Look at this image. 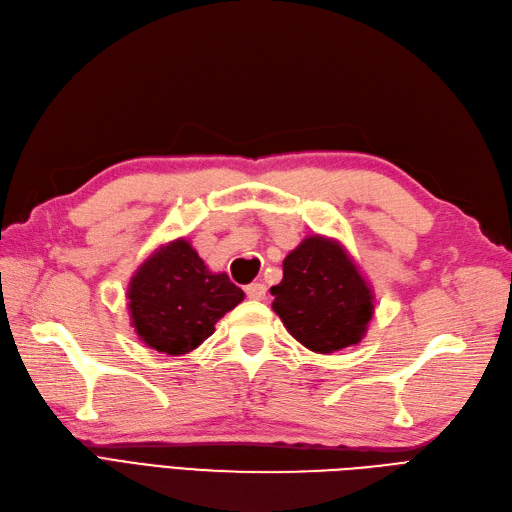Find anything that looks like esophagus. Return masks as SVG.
Segmentation results:
<instances>
[{"mask_svg": "<svg viewBox=\"0 0 512 512\" xmlns=\"http://www.w3.org/2000/svg\"><path fill=\"white\" fill-rule=\"evenodd\" d=\"M244 291H246V297H249V299L259 301V299L266 297V285H261V282H251V285L246 287Z\"/></svg>", "mask_w": 512, "mask_h": 512, "instance_id": "34e87169", "label": "esophagus"}]
</instances>
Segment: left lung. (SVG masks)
Here are the masks:
<instances>
[{
  "instance_id": "left-lung-1",
  "label": "left lung",
  "mask_w": 512,
  "mask_h": 512,
  "mask_svg": "<svg viewBox=\"0 0 512 512\" xmlns=\"http://www.w3.org/2000/svg\"><path fill=\"white\" fill-rule=\"evenodd\" d=\"M287 331L318 354L361 342L373 316V291L342 244L325 236L301 240L270 289Z\"/></svg>"
}]
</instances>
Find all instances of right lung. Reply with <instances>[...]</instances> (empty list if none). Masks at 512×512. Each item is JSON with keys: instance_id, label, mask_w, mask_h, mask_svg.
<instances>
[{"instance_id": "1", "label": "right lung", "mask_w": 512, "mask_h": 512, "mask_svg": "<svg viewBox=\"0 0 512 512\" xmlns=\"http://www.w3.org/2000/svg\"><path fill=\"white\" fill-rule=\"evenodd\" d=\"M242 299L244 291L208 270L185 238L151 253L128 285L132 327L145 346L170 356L196 350Z\"/></svg>"}]
</instances>
